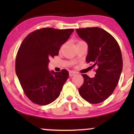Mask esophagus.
<instances>
[{
	"mask_svg": "<svg viewBox=\"0 0 134 134\" xmlns=\"http://www.w3.org/2000/svg\"><path fill=\"white\" fill-rule=\"evenodd\" d=\"M76 75V72H74V71H69V76H73Z\"/></svg>",
	"mask_w": 134,
	"mask_h": 134,
	"instance_id": "obj_1",
	"label": "esophagus"
}]
</instances>
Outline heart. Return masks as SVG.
I'll use <instances>...</instances> for the list:
<instances>
[{
    "mask_svg": "<svg viewBox=\"0 0 134 134\" xmlns=\"http://www.w3.org/2000/svg\"><path fill=\"white\" fill-rule=\"evenodd\" d=\"M80 41H78V43H79V42H80Z\"/></svg>",
    "mask_w": 134,
    "mask_h": 134,
    "instance_id": "b5f03b06",
    "label": "heart"
}]
</instances>
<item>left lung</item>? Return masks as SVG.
<instances>
[{
  "instance_id": "8db88e82",
  "label": "left lung",
  "mask_w": 134,
  "mask_h": 134,
  "mask_svg": "<svg viewBox=\"0 0 134 134\" xmlns=\"http://www.w3.org/2000/svg\"><path fill=\"white\" fill-rule=\"evenodd\" d=\"M76 30L88 44L86 62L97 67L93 78L82 75L83 83L78 91L90 103H100L113 93L118 84L122 69L121 48L115 39L102 28L92 27Z\"/></svg>"
}]
</instances>
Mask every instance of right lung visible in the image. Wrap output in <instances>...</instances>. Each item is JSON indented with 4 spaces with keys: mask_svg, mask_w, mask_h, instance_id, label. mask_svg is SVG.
<instances>
[{
    "mask_svg": "<svg viewBox=\"0 0 134 134\" xmlns=\"http://www.w3.org/2000/svg\"><path fill=\"white\" fill-rule=\"evenodd\" d=\"M74 29L44 28L31 32L20 45L15 59V72L24 93L35 104L47 105L59 96L69 72L50 71L49 59L58 55L60 47Z\"/></svg>",
    "mask_w": 134,
    "mask_h": 134,
    "instance_id": "right-lung-1",
    "label": "right lung"
}]
</instances>
